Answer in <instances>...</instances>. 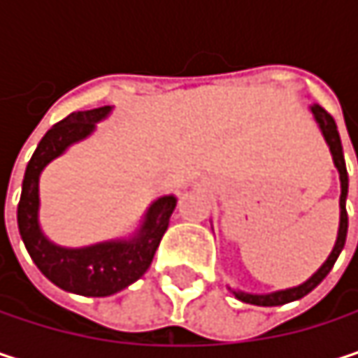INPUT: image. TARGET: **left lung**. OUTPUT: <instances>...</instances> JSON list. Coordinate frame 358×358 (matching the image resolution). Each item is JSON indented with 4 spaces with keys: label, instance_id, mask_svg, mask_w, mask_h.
Returning <instances> with one entry per match:
<instances>
[{
    "label": "left lung",
    "instance_id": "8db88e82",
    "mask_svg": "<svg viewBox=\"0 0 358 358\" xmlns=\"http://www.w3.org/2000/svg\"><path fill=\"white\" fill-rule=\"evenodd\" d=\"M311 113L315 117V122L320 124V130H322L323 138L331 151V159H334V166L338 168V174H340V228H338V238H336V245L329 252V257L325 259L322 267L307 280L303 282L301 286H294V288H286V290H278V292H269V294H249V292H236L234 290V296L243 303H250V305H257V307H278V305H286V303H292V301H299L303 296H307L313 288H317L322 284V280L331 271L338 255L344 249V243H346V232H348V213H346V194H348V172H346V162H344V153H342V143H340V134H338V128H336V122L334 117L322 108V106H311Z\"/></svg>",
    "mask_w": 358,
    "mask_h": 358
}]
</instances>
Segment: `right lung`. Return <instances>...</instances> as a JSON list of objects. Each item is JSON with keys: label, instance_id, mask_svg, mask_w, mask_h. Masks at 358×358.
Returning <instances> with one entry per match:
<instances>
[{"label": "right lung", "instance_id": "1", "mask_svg": "<svg viewBox=\"0 0 358 358\" xmlns=\"http://www.w3.org/2000/svg\"><path fill=\"white\" fill-rule=\"evenodd\" d=\"M109 111V106L74 111L47 130L27 166L18 203V230L41 273L62 290L83 296H109L136 282L149 269L176 209L174 194L159 196L147 209L132 238L108 241L83 249L57 247L43 234L38 226V176L43 168L70 145L87 138Z\"/></svg>", "mask_w": 358, "mask_h": 358}]
</instances>
